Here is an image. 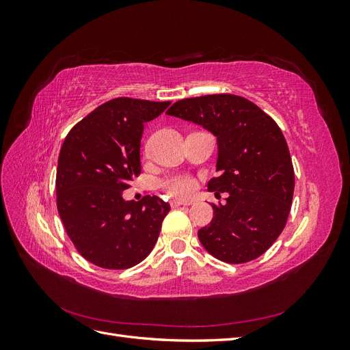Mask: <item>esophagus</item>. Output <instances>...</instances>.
Returning <instances> with one entry per match:
<instances>
[{
    "label": "esophagus",
    "mask_w": 350,
    "mask_h": 350,
    "mask_svg": "<svg viewBox=\"0 0 350 350\" xmlns=\"http://www.w3.org/2000/svg\"><path fill=\"white\" fill-rule=\"evenodd\" d=\"M191 204V201H184V200H172L171 201V206L172 207H178V206H189Z\"/></svg>",
    "instance_id": "1"
}]
</instances>
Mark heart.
<instances>
[{"label": "heart", "instance_id": "obj_1", "mask_svg": "<svg viewBox=\"0 0 350 350\" xmlns=\"http://www.w3.org/2000/svg\"><path fill=\"white\" fill-rule=\"evenodd\" d=\"M162 187L167 194L174 197H188L194 193L196 181L189 175L175 174L165 178L162 181Z\"/></svg>", "mask_w": 350, "mask_h": 350}]
</instances>
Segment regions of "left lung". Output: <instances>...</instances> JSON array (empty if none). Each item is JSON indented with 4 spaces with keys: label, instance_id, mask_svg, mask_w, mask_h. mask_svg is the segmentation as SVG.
<instances>
[{
    "label": "left lung",
    "instance_id": "obj_1",
    "mask_svg": "<svg viewBox=\"0 0 350 350\" xmlns=\"http://www.w3.org/2000/svg\"><path fill=\"white\" fill-rule=\"evenodd\" d=\"M203 125L217 137L219 176L208 191L228 193L198 230L203 247L220 261L242 264L262 256L279 238L292 206L295 174L288 143L256 103L220 93L175 102L166 112Z\"/></svg>",
    "mask_w": 350,
    "mask_h": 350
}]
</instances>
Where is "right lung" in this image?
I'll list each match as a JSON object with an SVG mask.
<instances>
[{
    "label": "right lung",
    "mask_w": 350,
    "mask_h": 350,
    "mask_svg": "<svg viewBox=\"0 0 350 350\" xmlns=\"http://www.w3.org/2000/svg\"><path fill=\"white\" fill-rule=\"evenodd\" d=\"M171 102L116 98L76 124L62 143L57 167V207L74 247L94 266L130 269L159 238L171 206L156 196L139 203L122 191L142 171L144 124Z\"/></svg>",
    "instance_id": "1"
}]
</instances>
